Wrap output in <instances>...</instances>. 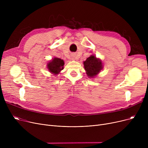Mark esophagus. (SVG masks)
I'll return each instance as SVG.
<instances>
[{"mask_svg":"<svg viewBox=\"0 0 148 148\" xmlns=\"http://www.w3.org/2000/svg\"><path fill=\"white\" fill-rule=\"evenodd\" d=\"M75 55H74V54H73V56H72V59H73V60H75Z\"/></svg>","mask_w":148,"mask_h":148,"instance_id":"34e87169","label":"esophagus"}]
</instances>
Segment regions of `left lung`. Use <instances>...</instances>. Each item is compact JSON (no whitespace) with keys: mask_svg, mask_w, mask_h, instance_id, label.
Here are the masks:
<instances>
[{"mask_svg":"<svg viewBox=\"0 0 148 148\" xmlns=\"http://www.w3.org/2000/svg\"><path fill=\"white\" fill-rule=\"evenodd\" d=\"M84 68L89 78H95L103 69V63L95 54L91 55L83 61Z\"/></svg>","mask_w":148,"mask_h":148,"instance_id":"obj_1","label":"left lung"}]
</instances>
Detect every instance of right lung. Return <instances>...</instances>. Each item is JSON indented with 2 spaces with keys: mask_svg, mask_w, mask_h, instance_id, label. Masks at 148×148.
<instances>
[{
  "mask_svg": "<svg viewBox=\"0 0 148 148\" xmlns=\"http://www.w3.org/2000/svg\"><path fill=\"white\" fill-rule=\"evenodd\" d=\"M64 60L58 58H53L47 64L48 71L54 75L60 74V71L64 69Z\"/></svg>",
  "mask_w": 148,
  "mask_h": 148,
  "instance_id": "obj_1",
  "label": "right lung"
}]
</instances>
